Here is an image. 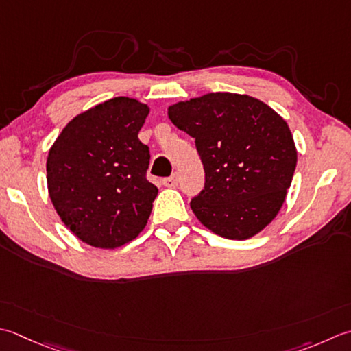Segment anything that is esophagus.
<instances>
[{"instance_id":"34e87169","label":"esophagus","mask_w":351,"mask_h":351,"mask_svg":"<svg viewBox=\"0 0 351 351\" xmlns=\"http://www.w3.org/2000/svg\"><path fill=\"white\" fill-rule=\"evenodd\" d=\"M178 182H180V176H178V173L171 175L169 178H164V180H162V184L166 185V187H170V189L171 187H176Z\"/></svg>"}]
</instances>
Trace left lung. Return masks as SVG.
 I'll use <instances>...</instances> for the list:
<instances>
[{
  "mask_svg": "<svg viewBox=\"0 0 351 351\" xmlns=\"http://www.w3.org/2000/svg\"><path fill=\"white\" fill-rule=\"evenodd\" d=\"M167 114L193 136L201 156L205 185L190 202L201 223L232 240L250 239L269 225L297 167L283 117L258 99L234 93L178 101Z\"/></svg>",
  "mask_w": 351,
  "mask_h": 351,
  "instance_id": "1",
  "label": "left lung"
}]
</instances>
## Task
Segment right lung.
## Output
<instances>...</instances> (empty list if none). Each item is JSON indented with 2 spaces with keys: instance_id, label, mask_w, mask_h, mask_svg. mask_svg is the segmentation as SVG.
I'll use <instances>...</instances> for the list:
<instances>
[{
  "instance_id": "add662e5",
  "label": "right lung",
  "mask_w": 351,
  "mask_h": 351,
  "mask_svg": "<svg viewBox=\"0 0 351 351\" xmlns=\"http://www.w3.org/2000/svg\"><path fill=\"white\" fill-rule=\"evenodd\" d=\"M149 106L114 97L75 115L47 158L54 210L73 234L114 250L144 230L158 189L147 181L149 147L138 140Z\"/></svg>"
}]
</instances>
